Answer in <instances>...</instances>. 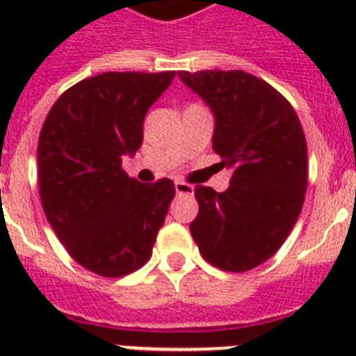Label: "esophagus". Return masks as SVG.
Listing matches in <instances>:
<instances>
[{
    "label": "esophagus",
    "mask_w": 356,
    "mask_h": 356,
    "mask_svg": "<svg viewBox=\"0 0 356 356\" xmlns=\"http://www.w3.org/2000/svg\"><path fill=\"white\" fill-rule=\"evenodd\" d=\"M175 192L179 195H192L194 194V186L188 183H184V181H175Z\"/></svg>",
    "instance_id": "34e87169"
}]
</instances>
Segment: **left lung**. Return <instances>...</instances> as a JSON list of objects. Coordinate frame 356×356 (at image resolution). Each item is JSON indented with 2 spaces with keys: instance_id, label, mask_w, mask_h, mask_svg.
<instances>
[{
  "instance_id": "1",
  "label": "left lung",
  "mask_w": 356,
  "mask_h": 356,
  "mask_svg": "<svg viewBox=\"0 0 356 356\" xmlns=\"http://www.w3.org/2000/svg\"><path fill=\"white\" fill-rule=\"evenodd\" d=\"M216 116L212 149L233 170L229 188L197 184L190 233L207 262L249 271L273 257L298 222L309 184L307 140L286 97L242 70L179 72Z\"/></svg>"
}]
</instances>
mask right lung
Masks as SVG:
<instances>
[{"mask_svg": "<svg viewBox=\"0 0 356 356\" xmlns=\"http://www.w3.org/2000/svg\"><path fill=\"white\" fill-rule=\"evenodd\" d=\"M175 72H107L58 97L38 136V188L47 222L70 257L102 277L149 260L175 195L170 179L138 183L122 156L142 145L147 108Z\"/></svg>", "mask_w": 356, "mask_h": 356, "instance_id": "1", "label": "right lung"}]
</instances>
